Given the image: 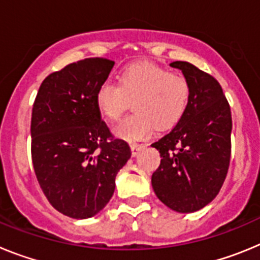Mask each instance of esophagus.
Returning <instances> with one entry per match:
<instances>
[{"mask_svg":"<svg viewBox=\"0 0 260 260\" xmlns=\"http://www.w3.org/2000/svg\"><path fill=\"white\" fill-rule=\"evenodd\" d=\"M130 147H132V155H133V156H137L138 153H139V151L143 150L144 147H146V144L132 143V144H130Z\"/></svg>","mask_w":260,"mask_h":260,"instance_id":"esophagus-1","label":"esophagus"}]
</instances>
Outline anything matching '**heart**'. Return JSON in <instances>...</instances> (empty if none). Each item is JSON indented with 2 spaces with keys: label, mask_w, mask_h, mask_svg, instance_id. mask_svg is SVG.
<instances>
[{
  "label": "heart",
  "mask_w": 260,
  "mask_h": 260,
  "mask_svg": "<svg viewBox=\"0 0 260 260\" xmlns=\"http://www.w3.org/2000/svg\"><path fill=\"white\" fill-rule=\"evenodd\" d=\"M190 98L187 78L148 62L127 66L119 74L118 86L105 82L96 92V107L108 119H118L133 103L137 112L116 128L118 137L141 141L152 134L155 126L168 128L185 113Z\"/></svg>",
  "instance_id": "obj_1"
}]
</instances>
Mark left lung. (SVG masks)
I'll return each mask as SVG.
<instances>
[{
	"mask_svg": "<svg viewBox=\"0 0 260 260\" xmlns=\"http://www.w3.org/2000/svg\"><path fill=\"white\" fill-rule=\"evenodd\" d=\"M171 66L187 78L190 98L173 130L152 144L161 161L151 182L167 207L190 213L211 203L224 183L231 161L232 114L215 78L189 62Z\"/></svg>",
	"mask_w": 260,
	"mask_h": 260,
	"instance_id": "8db88e82",
	"label": "left lung"
}]
</instances>
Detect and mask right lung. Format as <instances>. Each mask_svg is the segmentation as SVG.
Masks as SVG:
<instances>
[{
    "instance_id": "add662e5",
    "label": "right lung",
    "mask_w": 260,
    "mask_h": 260,
    "mask_svg": "<svg viewBox=\"0 0 260 260\" xmlns=\"http://www.w3.org/2000/svg\"><path fill=\"white\" fill-rule=\"evenodd\" d=\"M114 62L86 58L52 73L39 88L31 118L36 178L49 203L73 219H88L110 201L116 176L132 156L113 139L96 107V92Z\"/></svg>"
}]
</instances>
